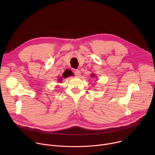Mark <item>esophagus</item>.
I'll return each instance as SVG.
<instances>
[{
  "label": "esophagus",
  "mask_w": 155,
  "mask_h": 155,
  "mask_svg": "<svg viewBox=\"0 0 155 155\" xmlns=\"http://www.w3.org/2000/svg\"><path fill=\"white\" fill-rule=\"evenodd\" d=\"M74 74L75 75V76L76 77H80V75H81V73H80V70H74Z\"/></svg>",
  "instance_id": "esophagus-1"
}]
</instances>
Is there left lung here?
I'll return each instance as SVG.
<instances>
[{
  "label": "left lung",
  "mask_w": 155,
  "mask_h": 155,
  "mask_svg": "<svg viewBox=\"0 0 155 155\" xmlns=\"http://www.w3.org/2000/svg\"><path fill=\"white\" fill-rule=\"evenodd\" d=\"M91 77H95V75H94V74H92V75H91Z\"/></svg>",
  "instance_id": "1"
}]
</instances>
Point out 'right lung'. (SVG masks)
Wrapping results in <instances>:
<instances>
[{"mask_svg":"<svg viewBox=\"0 0 155 155\" xmlns=\"http://www.w3.org/2000/svg\"><path fill=\"white\" fill-rule=\"evenodd\" d=\"M58 81H60V82H61V80H62V77H61L60 78H58Z\"/></svg>","mask_w":155,"mask_h":155,"instance_id":"add662e5","label":"right lung"}]
</instances>
